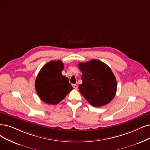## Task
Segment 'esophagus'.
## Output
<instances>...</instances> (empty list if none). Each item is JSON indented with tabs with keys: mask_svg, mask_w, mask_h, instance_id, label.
<instances>
[{
	"mask_svg": "<svg viewBox=\"0 0 150 150\" xmlns=\"http://www.w3.org/2000/svg\"><path fill=\"white\" fill-rule=\"evenodd\" d=\"M73 88H75V89H77V85H76V84H73Z\"/></svg>",
	"mask_w": 150,
	"mask_h": 150,
	"instance_id": "obj_1",
	"label": "esophagus"
}]
</instances>
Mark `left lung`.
<instances>
[{
  "label": "left lung",
  "instance_id": "obj_1",
  "mask_svg": "<svg viewBox=\"0 0 150 150\" xmlns=\"http://www.w3.org/2000/svg\"><path fill=\"white\" fill-rule=\"evenodd\" d=\"M82 72V83L79 91L88 102L94 107L109 103L115 97L117 82L111 68L98 59L79 63Z\"/></svg>",
  "mask_w": 150,
  "mask_h": 150
}]
</instances>
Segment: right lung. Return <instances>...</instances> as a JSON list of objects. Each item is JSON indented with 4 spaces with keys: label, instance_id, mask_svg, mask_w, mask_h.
<instances>
[{
    "label": "right lung",
    "instance_id": "right-lung-1",
    "mask_svg": "<svg viewBox=\"0 0 150 150\" xmlns=\"http://www.w3.org/2000/svg\"><path fill=\"white\" fill-rule=\"evenodd\" d=\"M64 64L62 61H51L39 71L35 79V87L44 102L57 105L73 90L69 79L62 74Z\"/></svg>",
    "mask_w": 150,
    "mask_h": 150
}]
</instances>
